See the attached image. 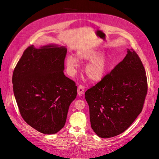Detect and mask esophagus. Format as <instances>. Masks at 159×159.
Masks as SVG:
<instances>
[{"label":"esophagus","mask_w":159,"mask_h":159,"mask_svg":"<svg viewBox=\"0 0 159 159\" xmlns=\"http://www.w3.org/2000/svg\"><path fill=\"white\" fill-rule=\"evenodd\" d=\"M77 93L79 96H82L84 94V87L82 85H79L78 87Z\"/></svg>","instance_id":"34e87169"}]
</instances>
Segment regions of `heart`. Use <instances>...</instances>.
I'll use <instances>...</instances> for the list:
<instances>
[{
	"instance_id": "1",
	"label": "heart",
	"mask_w": 159,
	"mask_h": 159,
	"mask_svg": "<svg viewBox=\"0 0 159 159\" xmlns=\"http://www.w3.org/2000/svg\"><path fill=\"white\" fill-rule=\"evenodd\" d=\"M101 52L98 50H84L78 51L76 58L78 61H90L85 67L87 77L93 81L101 80L106 75L109 66V60L106 56H101ZM73 57H68L66 59V66L70 73H74L78 66L77 61Z\"/></svg>"
}]
</instances>
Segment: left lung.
I'll use <instances>...</instances> for the list:
<instances>
[{
	"mask_svg": "<svg viewBox=\"0 0 159 159\" xmlns=\"http://www.w3.org/2000/svg\"><path fill=\"white\" fill-rule=\"evenodd\" d=\"M85 93L91 128L101 138L126 130L142 112L148 90L142 62L133 49Z\"/></svg>",
	"mask_w": 159,
	"mask_h": 159,
	"instance_id": "1",
	"label": "left lung"
}]
</instances>
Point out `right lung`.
I'll return each instance as SVG.
<instances>
[{
  "instance_id": "right-lung-1",
  "label": "right lung",
  "mask_w": 159,
  "mask_h": 159,
  "mask_svg": "<svg viewBox=\"0 0 159 159\" xmlns=\"http://www.w3.org/2000/svg\"><path fill=\"white\" fill-rule=\"evenodd\" d=\"M66 48L47 45L28 47L12 75L13 90L23 120L37 131L55 134L65 125L77 96L75 82L63 74Z\"/></svg>"
}]
</instances>
